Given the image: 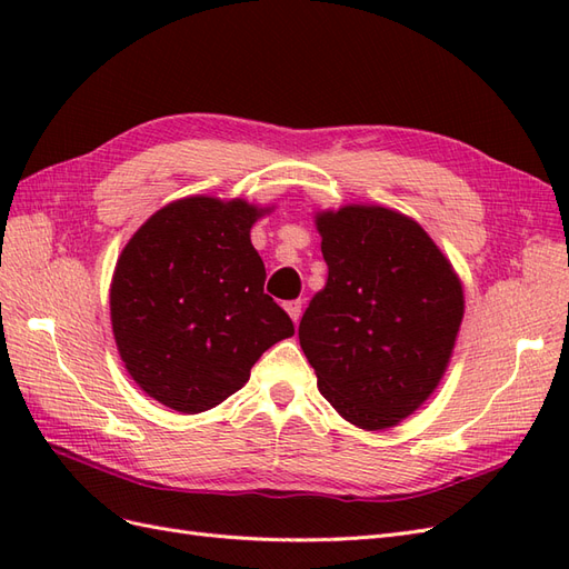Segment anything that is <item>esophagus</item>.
Returning a JSON list of instances; mask_svg holds the SVG:
<instances>
[{
  "label": "esophagus",
  "mask_w": 569,
  "mask_h": 569,
  "mask_svg": "<svg viewBox=\"0 0 569 569\" xmlns=\"http://www.w3.org/2000/svg\"><path fill=\"white\" fill-rule=\"evenodd\" d=\"M282 306H284V311L289 313V318L295 320V322L301 318V301H299V299H295V301H284Z\"/></svg>",
  "instance_id": "1"
}]
</instances>
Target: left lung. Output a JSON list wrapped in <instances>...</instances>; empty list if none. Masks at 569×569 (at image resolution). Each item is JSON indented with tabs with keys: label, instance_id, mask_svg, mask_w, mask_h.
I'll list each match as a JSON object with an SVG mask.
<instances>
[{
	"label": "left lung",
	"instance_id": "8db88e82",
	"mask_svg": "<svg viewBox=\"0 0 569 569\" xmlns=\"http://www.w3.org/2000/svg\"><path fill=\"white\" fill-rule=\"evenodd\" d=\"M327 282L299 341L339 416L382 432L412 416L451 363L465 316L460 274L418 220L380 203L316 211Z\"/></svg>",
	"mask_w": 569,
	"mask_h": 569
}]
</instances>
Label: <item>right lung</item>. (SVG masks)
Wrapping results in <instances>:
<instances>
[{
  "instance_id": "add662e5",
  "label": "right lung",
  "mask_w": 569,
  "mask_h": 569,
  "mask_svg": "<svg viewBox=\"0 0 569 569\" xmlns=\"http://www.w3.org/2000/svg\"><path fill=\"white\" fill-rule=\"evenodd\" d=\"M274 206L192 194L166 203L120 251L111 330L149 399L197 416L249 382L258 358L295 335L266 291L251 228Z\"/></svg>"
}]
</instances>
